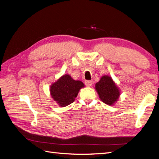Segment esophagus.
Here are the masks:
<instances>
[{
	"label": "esophagus",
	"mask_w": 159,
	"mask_h": 159,
	"mask_svg": "<svg viewBox=\"0 0 159 159\" xmlns=\"http://www.w3.org/2000/svg\"><path fill=\"white\" fill-rule=\"evenodd\" d=\"M85 84L86 86H88V87H90V86L92 85L93 81H85Z\"/></svg>",
	"instance_id": "obj_1"
}]
</instances>
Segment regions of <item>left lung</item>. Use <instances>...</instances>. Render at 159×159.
Returning a JSON list of instances; mask_svg holds the SVG:
<instances>
[{"instance_id":"8db88e82","label":"left lung","mask_w":159,"mask_h":159,"mask_svg":"<svg viewBox=\"0 0 159 159\" xmlns=\"http://www.w3.org/2000/svg\"><path fill=\"white\" fill-rule=\"evenodd\" d=\"M95 90L100 99L109 105H113L117 102L120 96V90L109 75H103L95 84Z\"/></svg>"}]
</instances>
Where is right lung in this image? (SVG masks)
<instances>
[{
    "label": "right lung",
    "mask_w": 159,
    "mask_h": 159,
    "mask_svg": "<svg viewBox=\"0 0 159 159\" xmlns=\"http://www.w3.org/2000/svg\"><path fill=\"white\" fill-rule=\"evenodd\" d=\"M85 87L82 81L74 80L68 74L63 75L50 85L52 98L60 107L73 103L80 90Z\"/></svg>",
    "instance_id": "add662e5"
}]
</instances>
